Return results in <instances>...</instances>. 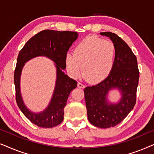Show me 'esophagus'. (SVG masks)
Returning <instances> with one entry per match:
<instances>
[{
  "label": "esophagus",
  "instance_id": "esophagus-1",
  "mask_svg": "<svg viewBox=\"0 0 154 154\" xmlns=\"http://www.w3.org/2000/svg\"><path fill=\"white\" fill-rule=\"evenodd\" d=\"M78 87L79 88H85V85H84L83 84H82L81 83H80V82H79V83H78Z\"/></svg>",
  "mask_w": 154,
  "mask_h": 154
}]
</instances>
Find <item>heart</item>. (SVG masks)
<instances>
[{
	"label": "heart",
	"mask_w": 154,
	"mask_h": 154,
	"mask_svg": "<svg viewBox=\"0 0 154 154\" xmlns=\"http://www.w3.org/2000/svg\"><path fill=\"white\" fill-rule=\"evenodd\" d=\"M115 55V47L111 42L98 37L88 36L75 46L73 54H66L64 63L71 77H79L82 66L85 79L92 83H98L111 73Z\"/></svg>",
	"instance_id": "obj_1"
}]
</instances>
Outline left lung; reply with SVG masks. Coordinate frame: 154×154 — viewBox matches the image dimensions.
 Returning a JSON list of instances; mask_svg holds the SVG:
<instances>
[{"label": "left lung", "instance_id": "obj_1", "mask_svg": "<svg viewBox=\"0 0 154 154\" xmlns=\"http://www.w3.org/2000/svg\"><path fill=\"white\" fill-rule=\"evenodd\" d=\"M115 47V62L109 76L100 83L84 90L88 119L100 128H109L119 124L134 108L136 103L139 72L137 60L128 44L111 32H102ZM118 89L122 97L117 103L108 102V92Z\"/></svg>", "mask_w": 154, "mask_h": 154}]
</instances>
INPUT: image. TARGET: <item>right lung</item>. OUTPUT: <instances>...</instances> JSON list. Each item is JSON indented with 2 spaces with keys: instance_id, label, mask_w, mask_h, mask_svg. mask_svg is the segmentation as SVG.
Listing matches in <instances>:
<instances>
[{
  "instance_id": "obj_1",
  "label": "right lung",
  "mask_w": 154,
  "mask_h": 154,
  "mask_svg": "<svg viewBox=\"0 0 154 154\" xmlns=\"http://www.w3.org/2000/svg\"><path fill=\"white\" fill-rule=\"evenodd\" d=\"M79 33L73 31L44 30L29 39L18 54L14 74L16 102L19 108L31 123L41 128L55 127L64 120V107L69 94L77 86V82L63 72L66 69L64 57ZM49 58L56 64V83L48 106L41 112L34 113L27 108L20 90V73L25 63L36 56Z\"/></svg>"
}]
</instances>
